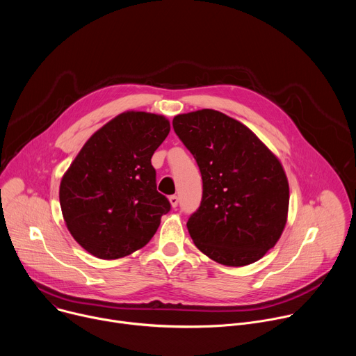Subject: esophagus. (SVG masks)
Listing matches in <instances>:
<instances>
[{
	"label": "esophagus",
	"mask_w": 356,
	"mask_h": 356,
	"mask_svg": "<svg viewBox=\"0 0 356 356\" xmlns=\"http://www.w3.org/2000/svg\"><path fill=\"white\" fill-rule=\"evenodd\" d=\"M169 201H170V206H172L173 209H176L177 204H179V197H177V195H170V197H169Z\"/></svg>",
	"instance_id": "1"
}]
</instances>
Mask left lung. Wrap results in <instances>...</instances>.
<instances>
[{
	"label": "left lung",
	"mask_w": 356,
	"mask_h": 356,
	"mask_svg": "<svg viewBox=\"0 0 356 356\" xmlns=\"http://www.w3.org/2000/svg\"><path fill=\"white\" fill-rule=\"evenodd\" d=\"M173 128L202 179L201 204L187 221L194 245L225 266L264 258L287 222L289 181L279 158L246 125L216 110L179 114Z\"/></svg>",
	"instance_id": "obj_1"
}]
</instances>
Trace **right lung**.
Returning <instances> with one entry per match:
<instances>
[{
  "mask_svg": "<svg viewBox=\"0 0 356 356\" xmlns=\"http://www.w3.org/2000/svg\"><path fill=\"white\" fill-rule=\"evenodd\" d=\"M169 131L163 115L125 111L88 138L63 175V220L92 257L131 255L150 241L170 210L150 163Z\"/></svg>",
  "mask_w": 356,
  "mask_h": 356,
  "instance_id": "right-lung-1",
  "label": "right lung"
}]
</instances>
